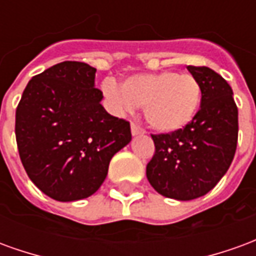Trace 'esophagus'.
<instances>
[{
	"label": "esophagus",
	"mask_w": 256,
	"mask_h": 256,
	"mask_svg": "<svg viewBox=\"0 0 256 256\" xmlns=\"http://www.w3.org/2000/svg\"><path fill=\"white\" fill-rule=\"evenodd\" d=\"M132 134L133 136H140V134H144V130L137 126L136 123H132Z\"/></svg>",
	"instance_id": "esophagus-1"
}]
</instances>
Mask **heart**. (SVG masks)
Returning <instances> with one entry per match:
<instances>
[{
    "label": "heart",
    "instance_id": "heart-1",
    "mask_svg": "<svg viewBox=\"0 0 256 256\" xmlns=\"http://www.w3.org/2000/svg\"><path fill=\"white\" fill-rule=\"evenodd\" d=\"M104 93L119 108L144 106L146 122L162 133H174L189 124L202 101L198 79L174 71L128 76L120 89L106 80Z\"/></svg>",
    "mask_w": 256,
    "mask_h": 256
}]
</instances>
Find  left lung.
<instances>
[{
  "instance_id": "left-lung-1",
  "label": "left lung",
  "mask_w": 256,
  "mask_h": 256,
  "mask_svg": "<svg viewBox=\"0 0 256 256\" xmlns=\"http://www.w3.org/2000/svg\"><path fill=\"white\" fill-rule=\"evenodd\" d=\"M202 88L200 110L174 133L150 134L155 154L146 178L156 192L176 200H193L214 188L234 158L238 111L229 84L208 67L188 66Z\"/></svg>"
}]
</instances>
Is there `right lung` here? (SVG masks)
Here are the masks:
<instances>
[{
	"instance_id": "obj_1",
	"label": "right lung",
	"mask_w": 256,
	"mask_h": 256,
	"mask_svg": "<svg viewBox=\"0 0 256 256\" xmlns=\"http://www.w3.org/2000/svg\"><path fill=\"white\" fill-rule=\"evenodd\" d=\"M96 68L63 62L32 76L16 108L20 160L38 189L58 202L100 188L112 156L130 142V123L101 106Z\"/></svg>"
}]
</instances>
